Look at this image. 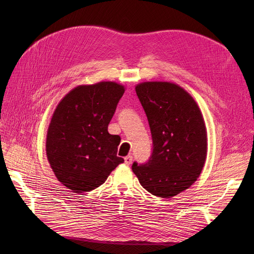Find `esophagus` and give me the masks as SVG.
I'll return each mask as SVG.
<instances>
[{"instance_id": "obj_1", "label": "esophagus", "mask_w": 254, "mask_h": 254, "mask_svg": "<svg viewBox=\"0 0 254 254\" xmlns=\"http://www.w3.org/2000/svg\"><path fill=\"white\" fill-rule=\"evenodd\" d=\"M131 162H132V156H131L130 154L125 157V164H126L127 166H129V165L131 164Z\"/></svg>"}]
</instances>
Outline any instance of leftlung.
<instances>
[{
  "label": "left lung",
  "mask_w": 254,
  "mask_h": 254,
  "mask_svg": "<svg viewBox=\"0 0 254 254\" xmlns=\"http://www.w3.org/2000/svg\"><path fill=\"white\" fill-rule=\"evenodd\" d=\"M137 96L148 119L152 153L147 163L131 166L140 184L153 195L172 197L188 190L203 170L207 131L197 104L171 82H143Z\"/></svg>",
  "instance_id": "8db88e82"
}]
</instances>
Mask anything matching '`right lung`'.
I'll list each match as a JSON object with an SVG mask.
<instances>
[{
	"label": "right lung",
	"mask_w": 254,
	"mask_h": 254,
	"mask_svg": "<svg viewBox=\"0 0 254 254\" xmlns=\"http://www.w3.org/2000/svg\"><path fill=\"white\" fill-rule=\"evenodd\" d=\"M125 92L122 84L102 81L72 89L53 112L46 154L58 180L76 193L99 188L124 163L117 156L119 136L108 125Z\"/></svg>",
	"instance_id": "right-lung-1"
}]
</instances>
